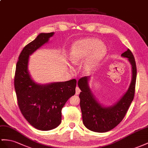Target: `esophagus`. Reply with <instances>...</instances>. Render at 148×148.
<instances>
[{"mask_svg": "<svg viewBox=\"0 0 148 148\" xmlns=\"http://www.w3.org/2000/svg\"><path fill=\"white\" fill-rule=\"evenodd\" d=\"M81 92V90L79 89L78 87H76V88H75V94H79Z\"/></svg>", "mask_w": 148, "mask_h": 148, "instance_id": "1", "label": "esophagus"}]
</instances>
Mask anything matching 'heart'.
I'll list each match as a JSON object with an SVG mask.
<instances>
[{
    "label": "heart",
    "instance_id": "obj_1",
    "mask_svg": "<svg viewBox=\"0 0 148 148\" xmlns=\"http://www.w3.org/2000/svg\"><path fill=\"white\" fill-rule=\"evenodd\" d=\"M107 54V49L105 45L97 39L87 38L74 42L71 46L69 58L74 64H79L89 58L84 67L86 73L91 71L97 66Z\"/></svg>",
    "mask_w": 148,
    "mask_h": 148
}]
</instances>
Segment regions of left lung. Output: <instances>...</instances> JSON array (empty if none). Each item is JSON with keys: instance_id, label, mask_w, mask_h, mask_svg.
<instances>
[{"instance_id": "1", "label": "left lung", "mask_w": 148, "mask_h": 148, "mask_svg": "<svg viewBox=\"0 0 148 148\" xmlns=\"http://www.w3.org/2000/svg\"><path fill=\"white\" fill-rule=\"evenodd\" d=\"M127 58L132 67V79L130 87L121 99L111 106H104L94 96L89 85V76L78 81L82 122L88 130L97 132H105L112 130L123 119L134 99L136 81V65L134 56L130 49L121 54Z\"/></svg>"}]
</instances>
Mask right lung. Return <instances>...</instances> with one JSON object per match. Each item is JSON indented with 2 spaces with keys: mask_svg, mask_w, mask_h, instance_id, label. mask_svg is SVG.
Returning a JSON list of instances; mask_svg holds the SVG:
<instances>
[{
  "mask_svg": "<svg viewBox=\"0 0 148 148\" xmlns=\"http://www.w3.org/2000/svg\"><path fill=\"white\" fill-rule=\"evenodd\" d=\"M54 32L40 33L24 47L18 57L14 87L20 110L28 123L37 130L49 131L61 123L62 108L75 93V79L47 84L32 80L28 70L29 56L47 43Z\"/></svg>",
  "mask_w": 148,
  "mask_h": 148,
  "instance_id": "right-lung-1",
  "label": "right lung"
}]
</instances>
